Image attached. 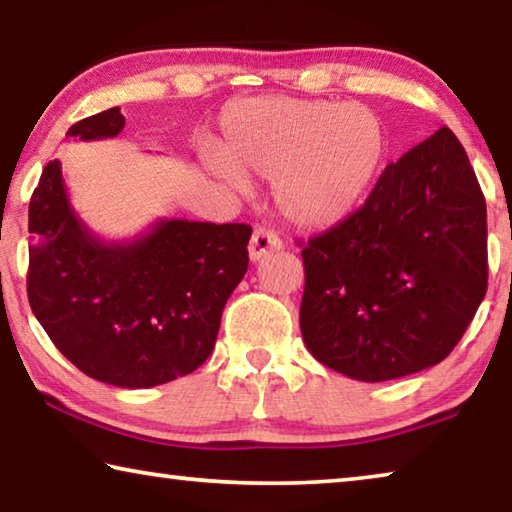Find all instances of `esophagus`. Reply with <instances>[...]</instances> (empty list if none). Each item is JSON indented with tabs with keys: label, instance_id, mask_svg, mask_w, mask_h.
Instances as JSON below:
<instances>
[{
	"label": "esophagus",
	"instance_id": "obj_1",
	"mask_svg": "<svg viewBox=\"0 0 512 512\" xmlns=\"http://www.w3.org/2000/svg\"><path fill=\"white\" fill-rule=\"evenodd\" d=\"M280 248H282V241L273 230L257 228L253 232V237H250L248 255H250V259H253V262H259V259L266 257L268 253H273V250H280Z\"/></svg>",
	"mask_w": 512,
	"mask_h": 512
}]
</instances>
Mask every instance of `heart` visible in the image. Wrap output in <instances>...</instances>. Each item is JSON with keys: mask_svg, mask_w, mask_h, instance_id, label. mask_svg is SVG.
Masks as SVG:
<instances>
[{"mask_svg": "<svg viewBox=\"0 0 512 512\" xmlns=\"http://www.w3.org/2000/svg\"><path fill=\"white\" fill-rule=\"evenodd\" d=\"M386 153V126L370 106L271 94L223 108L212 169L235 187L273 180L284 219L329 230L359 210Z\"/></svg>", "mask_w": 512, "mask_h": 512, "instance_id": "1", "label": "heart"}]
</instances>
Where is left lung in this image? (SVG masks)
<instances>
[{"instance_id": "obj_1", "label": "left lung", "mask_w": 512, "mask_h": 512, "mask_svg": "<svg viewBox=\"0 0 512 512\" xmlns=\"http://www.w3.org/2000/svg\"><path fill=\"white\" fill-rule=\"evenodd\" d=\"M302 259L300 329L323 366L388 381L443 361L488 291L485 198L458 137L440 128L388 164Z\"/></svg>"}]
</instances>
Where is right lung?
<instances>
[{
    "label": "right lung",
    "mask_w": 512,
    "mask_h": 512,
    "mask_svg": "<svg viewBox=\"0 0 512 512\" xmlns=\"http://www.w3.org/2000/svg\"><path fill=\"white\" fill-rule=\"evenodd\" d=\"M124 126L110 108L67 137L106 140ZM29 235V305L56 348L92 379L151 388L212 354L225 302L248 271L253 228L160 219L135 239L103 241L74 212L51 160L31 196Z\"/></svg>",
    "instance_id": "obj_1"
}]
</instances>
